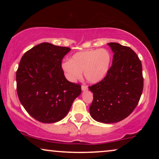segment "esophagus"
<instances>
[{"mask_svg": "<svg viewBox=\"0 0 159 159\" xmlns=\"http://www.w3.org/2000/svg\"><path fill=\"white\" fill-rule=\"evenodd\" d=\"M87 89H88V87H87V86H86V85H84V84H83V85L81 86V90H83V91L87 90Z\"/></svg>", "mask_w": 159, "mask_h": 159, "instance_id": "obj_1", "label": "esophagus"}]
</instances>
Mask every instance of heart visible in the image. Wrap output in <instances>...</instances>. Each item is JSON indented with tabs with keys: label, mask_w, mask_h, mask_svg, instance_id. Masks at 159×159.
Instances as JSON below:
<instances>
[{
	"label": "heart",
	"mask_w": 159,
	"mask_h": 159,
	"mask_svg": "<svg viewBox=\"0 0 159 159\" xmlns=\"http://www.w3.org/2000/svg\"><path fill=\"white\" fill-rule=\"evenodd\" d=\"M111 53L106 49H94L77 52L62 65L65 76L70 81H75L84 75L87 81L96 84L108 73L111 65Z\"/></svg>",
	"instance_id": "1"
}]
</instances>
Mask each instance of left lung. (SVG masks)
Returning <instances> with one entry per match:
<instances>
[{"label": "left lung", "instance_id": "8db88e82", "mask_svg": "<svg viewBox=\"0 0 159 159\" xmlns=\"http://www.w3.org/2000/svg\"><path fill=\"white\" fill-rule=\"evenodd\" d=\"M114 52L108 73L98 83L89 87L93 93L91 116L103 123L121 121L132 113L143 88L142 64L132 48L116 43L107 44Z\"/></svg>", "mask_w": 159, "mask_h": 159}]
</instances>
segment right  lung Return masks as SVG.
I'll list each match as a JSON object with an SVG mask.
<instances>
[{
	"label": "right lung",
	"mask_w": 159,
	"mask_h": 159,
	"mask_svg": "<svg viewBox=\"0 0 159 159\" xmlns=\"http://www.w3.org/2000/svg\"><path fill=\"white\" fill-rule=\"evenodd\" d=\"M71 49L43 43L24 54L16 72L20 102L32 117L44 123L66 116L81 94L79 84L67 81L62 60Z\"/></svg>",
	"instance_id": "obj_1"
}]
</instances>
